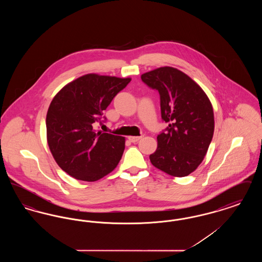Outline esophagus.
Here are the masks:
<instances>
[{
	"label": "esophagus",
	"instance_id": "esophagus-1",
	"mask_svg": "<svg viewBox=\"0 0 262 262\" xmlns=\"http://www.w3.org/2000/svg\"><path fill=\"white\" fill-rule=\"evenodd\" d=\"M141 137H128V140L130 141V142H137L139 139H141Z\"/></svg>",
	"mask_w": 262,
	"mask_h": 262
}]
</instances>
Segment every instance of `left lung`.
<instances>
[{"mask_svg":"<svg viewBox=\"0 0 262 262\" xmlns=\"http://www.w3.org/2000/svg\"><path fill=\"white\" fill-rule=\"evenodd\" d=\"M160 94L161 117L169 125L157 137L149 156L154 167L173 177H186L204 159L214 134V113L206 93L188 75L172 67L141 75Z\"/></svg>","mask_w":262,"mask_h":262,"instance_id":"obj_1","label":"left lung"}]
</instances>
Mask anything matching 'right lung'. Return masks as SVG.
Wrapping results in <instances>:
<instances>
[{
  "label": "right lung",
  "instance_id": "add662e5",
  "mask_svg": "<svg viewBox=\"0 0 262 262\" xmlns=\"http://www.w3.org/2000/svg\"><path fill=\"white\" fill-rule=\"evenodd\" d=\"M132 78L88 74L55 95L47 116V142L55 161L76 180L95 182L110 174L125 150V137L97 132L103 111Z\"/></svg>",
  "mask_w": 262,
  "mask_h": 262
}]
</instances>
